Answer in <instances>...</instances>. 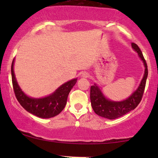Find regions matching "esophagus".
<instances>
[{
  "label": "esophagus",
  "mask_w": 158,
  "mask_h": 158,
  "mask_svg": "<svg viewBox=\"0 0 158 158\" xmlns=\"http://www.w3.org/2000/svg\"><path fill=\"white\" fill-rule=\"evenodd\" d=\"M81 77H84V78H88L90 77V74L88 73V72H84V73H82V75H81Z\"/></svg>",
  "instance_id": "obj_1"
}]
</instances>
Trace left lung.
Masks as SVG:
<instances>
[{"mask_svg": "<svg viewBox=\"0 0 158 158\" xmlns=\"http://www.w3.org/2000/svg\"><path fill=\"white\" fill-rule=\"evenodd\" d=\"M131 47L138 53V56L144 64L145 73L142 81L137 89L128 99L120 102L109 100L103 95L101 90L97 85L94 84V85H92L90 87V93L91 106L94 112L100 117L109 119L118 118L135 109L142 99L145 87H146V79L148 77V67L139 47L135 43H131Z\"/></svg>", "mask_w": 158, "mask_h": 158, "instance_id": "1", "label": "left lung"}]
</instances>
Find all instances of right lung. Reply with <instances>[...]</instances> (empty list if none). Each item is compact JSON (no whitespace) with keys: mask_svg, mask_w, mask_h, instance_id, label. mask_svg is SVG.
<instances>
[{"mask_svg":"<svg viewBox=\"0 0 158 158\" xmlns=\"http://www.w3.org/2000/svg\"><path fill=\"white\" fill-rule=\"evenodd\" d=\"M13 66L14 59L11 66L12 85L16 99L21 106L29 113L41 118H51L60 114L66 106L68 94L77 83V79H73L65 82L56 89L54 93L48 97L39 99L31 98L27 96L20 88L16 81Z\"/></svg>","mask_w":158,"mask_h":158,"instance_id":"1","label":"right lung"}]
</instances>
